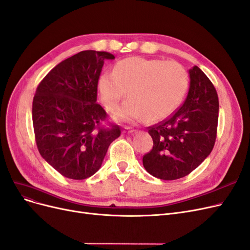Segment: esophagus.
Wrapping results in <instances>:
<instances>
[{"label":"esophagus","instance_id":"1","mask_svg":"<svg viewBox=\"0 0 250 250\" xmlns=\"http://www.w3.org/2000/svg\"><path fill=\"white\" fill-rule=\"evenodd\" d=\"M133 132H135L134 129L128 128V127H126V128L124 129V130H123V133H125V134H130V133H133Z\"/></svg>","mask_w":250,"mask_h":250}]
</instances>
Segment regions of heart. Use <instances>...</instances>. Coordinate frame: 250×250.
I'll list each match as a JSON object with an SVG mask.
<instances>
[{
	"label": "heart",
	"mask_w": 250,
	"mask_h": 250,
	"mask_svg": "<svg viewBox=\"0 0 250 250\" xmlns=\"http://www.w3.org/2000/svg\"><path fill=\"white\" fill-rule=\"evenodd\" d=\"M188 74L176 61L160 59L127 58L119 61L114 71L98 79V92L103 105L114 113L120 102L128 99L117 113L120 121L155 122L170 116L184 98Z\"/></svg>",
	"instance_id": "1"
}]
</instances>
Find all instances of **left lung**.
Instances as JSON below:
<instances>
[{"label": "left lung", "mask_w": 250, "mask_h": 250, "mask_svg": "<svg viewBox=\"0 0 250 250\" xmlns=\"http://www.w3.org/2000/svg\"><path fill=\"white\" fill-rule=\"evenodd\" d=\"M190 85L183 104L167 119L148 127L153 148L143 165L152 176L176 180L191 173L209 156L217 134L216 89L199 67L189 70Z\"/></svg>", "instance_id": "obj_1"}]
</instances>
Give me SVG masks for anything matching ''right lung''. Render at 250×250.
Segmentation results:
<instances>
[{"label": "right lung", "mask_w": 250, "mask_h": 250, "mask_svg": "<svg viewBox=\"0 0 250 250\" xmlns=\"http://www.w3.org/2000/svg\"><path fill=\"white\" fill-rule=\"evenodd\" d=\"M113 59L107 51H81L53 68L37 87L32 106L37 148L66 178L83 180L95 174L121 134V127L108 122L96 102L103 63Z\"/></svg>", "instance_id": "1"}]
</instances>
